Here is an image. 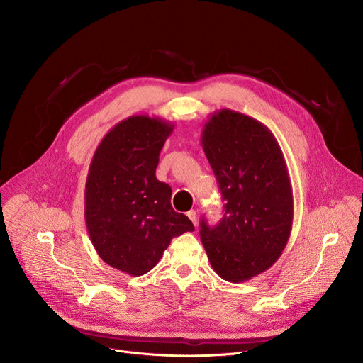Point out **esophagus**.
<instances>
[{"instance_id":"1","label":"esophagus","mask_w":363,"mask_h":363,"mask_svg":"<svg viewBox=\"0 0 363 363\" xmlns=\"http://www.w3.org/2000/svg\"><path fill=\"white\" fill-rule=\"evenodd\" d=\"M186 216H188V218L192 221V224L196 225V211H195V210H191V211L186 213Z\"/></svg>"}]
</instances>
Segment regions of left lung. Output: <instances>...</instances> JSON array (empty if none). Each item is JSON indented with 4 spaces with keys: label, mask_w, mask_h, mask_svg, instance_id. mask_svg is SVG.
I'll return each mask as SVG.
<instances>
[{
    "label": "left lung",
    "mask_w": 363,
    "mask_h": 363,
    "mask_svg": "<svg viewBox=\"0 0 363 363\" xmlns=\"http://www.w3.org/2000/svg\"><path fill=\"white\" fill-rule=\"evenodd\" d=\"M201 143L225 201L218 225L201 221V240L214 272L242 283L269 270L289 241L293 191L287 165L266 125L230 109L211 115Z\"/></svg>",
    "instance_id": "obj_1"
}]
</instances>
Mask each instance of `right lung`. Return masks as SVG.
Masks as SVG:
<instances>
[{
  "instance_id": "obj_1",
  "label": "right lung",
  "mask_w": 363,
  "mask_h": 363,
  "mask_svg": "<svg viewBox=\"0 0 363 363\" xmlns=\"http://www.w3.org/2000/svg\"><path fill=\"white\" fill-rule=\"evenodd\" d=\"M174 125L147 115L130 116L101 139L84 189V220L99 257L129 276L158 264L174 237L194 231L171 205L172 189L157 179L160 153Z\"/></svg>"
}]
</instances>
